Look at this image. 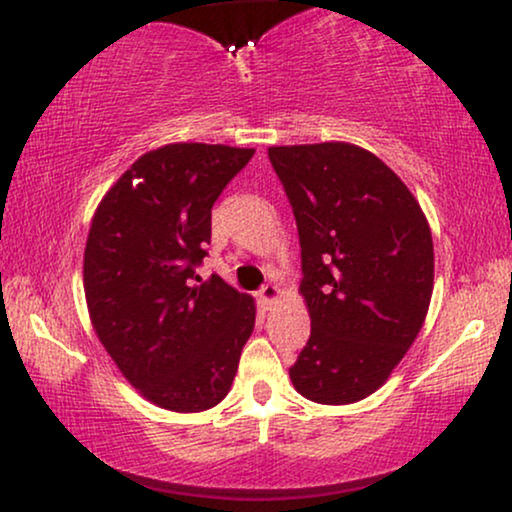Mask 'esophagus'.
<instances>
[{
    "label": "esophagus",
    "instance_id": "obj_1",
    "mask_svg": "<svg viewBox=\"0 0 512 512\" xmlns=\"http://www.w3.org/2000/svg\"><path fill=\"white\" fill-rule=\"evenodd\" d=\"M258 296H261V300H263V305L265 307H270V305H275L277 300H279V296H282V291H279V286L277 284H265L261 291H258Z\"/></svg>",
    "mask_w": 512,
    "mask_h": 512
}]
</instances>
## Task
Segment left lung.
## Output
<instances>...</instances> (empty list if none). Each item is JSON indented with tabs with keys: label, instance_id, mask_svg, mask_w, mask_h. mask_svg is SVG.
I'll return each instance as SVG.
<instances>
[{
	"label": "left lung",
	"instance_id": "1",
	"mask_svg": "<svg viewBox=\"0 0 512 512\" xmlns=\"http://www.w3.org/2000/svg\"><path fill=\"white\" fill-rule=\"evenodd\" d=\"M268 156L296 216L312 321L291 382L314 403H356L389 380L422 331L429 221L398 174L361 146H270Z\"/></svg>",
	"mask_w": 512,
	"mask_h": 512
}]
</instances>
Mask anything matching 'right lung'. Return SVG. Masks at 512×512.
<instances>
[{"label": "right lung", "instance_id": "1", "mask_svg": "<svg viewBox=\"0 0 512 512\" xmlns=\"http://www.w3.org/2000/svg\"><path fill=\"white\" fill-rule=\"evenodd\" d=\"M251 156L226 144H165L139 156L95 209L83 254L90 324L158 408L219 405L254 331V298L219 275L191 282L207 256L214 202Z\"/></svg>", "mask_w": 512, "mask_h": 512}]
</instances>
